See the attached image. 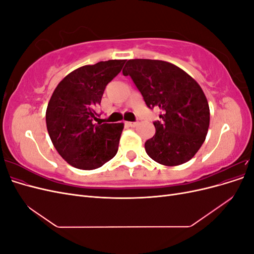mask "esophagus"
Wrapping results in <instances>:
<instances>
[{
	"label": "esophagus",
	"mask_w": 254,
	"mask_h": 254,
	"mask_svg": "<svg viewBox=\"0 0 254 254\" xmlns=\"http://www.w3.org/2000/svg\"><path fill=\"white\" fill-rule=\"evenodd\" d=\"M125 125L128 127H135L137 125L136 122H126Z\"/></svg>",
	"instance_id": "34e87169"
}]
</instances>
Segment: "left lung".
<instances>
[{
    "label": "left lung",
    "instance_id": "obj_1",
    "mask_svg": "<svg viewBox=\"0 0 254 254\" xmlns=\"http://www.w3.org/2000/svg\"><path fill=\"white\" fill-rule=\"evenodd\" d=\"M123 74L130 76L148 108L161 110L156 133L145 150L156 162L177 166L201 147L210 125L209 103L198 82L177 65L163 60L130 59Z\"/></svg>",
    "mask_w": 254,
    "mask_h": 254
}]
</instances>
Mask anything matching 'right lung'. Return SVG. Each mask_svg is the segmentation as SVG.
Listing matches in <instances>:
<instances>
[{"mask_svg": "<svg viewBox=\"0 0 254 254\" xmlns=\"http://www.w3.org/2000/svg\"><path fill=\"white\" fill-rule=\"evenodd\" d=\"M126 60L101 61L76 68L61 80L45 113L54 147L66 163L83 171L95 170L110 161L119 149L124 128L118 124H94L107 84Z\"/></svg>", "mask_w": 254, "mask_h": 254, "instance_id": "1", "label": "right lung"}]
</instances>
